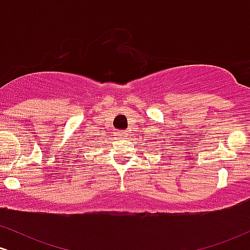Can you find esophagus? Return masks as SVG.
<instances>
[{
    "mask_svg": "<svg viewBox=\"0 0 250 250\" xmlns=\"http://www.w3.org/2000/svg\"><path fill=\"white\" fill-rule=\"evenodd\" d=\"M119 137H122V139H125V137H127L128 136V133L125 130H121V131H119Z\"/></svg>",
    "mask_w": 250,
    "mask_h": 250,
    "instance_id": "obj_1",
    "label": "esophagus"
}]
</instances>
